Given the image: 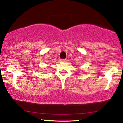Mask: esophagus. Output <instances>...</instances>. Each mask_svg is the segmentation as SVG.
Masks as SVG:
<instances>
[{
  "label": "esophagus",
  "mask_w": 123,
  "mask_h": 123,
  "mask_svg": "<svg viewBox=\"0 0 123 123\" xmlns=\"http://www.w3.org/2000/svg\"><path fill=\"white\" fill-rule=\"evenodd\" d=\"M61 61L62 62H66L67 61V60H66V59H63V60H61Z\"/></svg>",
  "instance_id": "1"
}]
</instances>
